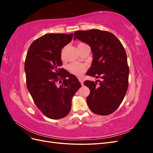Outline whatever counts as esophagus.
Segmentation results:
<instances>
[{"instance_id": "obj_1", "label": "esophagus", "mask_w": 153, "mask_h": 153, "mask_svg": "<svg viewBox=\"0 0 153 153\" xmlns=\"http://www.w3.org/2000/svg\"><path fill=\"white\" fill-rule=\"evenodd\" d=\"M79 81L80 82V84H82V85H84V80H83L82 79H81V78H80V79H79Z\"/></svg>"}]
</instances>
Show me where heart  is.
Returning <instances> with one entry per match:
<instances>
[{
  "label": "heart",
  "instance_id": "obj_1",
  "mask_svg": "<svg viewBox=\"0 0 153 153\" xmlns=\"http://www.w3.org/2000/svg\"><path fill=\"white\" fill-rule=\"evenodd\" d=\"M77 47L78 50H81L86 47H89L86 43L80 42L78 44ZM61 59L62 60L65 59V48H64L62 50L61 52ZM69 70L70 72L73 74L74 75H75L78 77H80L83 75H84V73L86 71L87 69V66L86 64H80L78 62H73L71 63L68 66Z\"/></svg>",
  "mask_w": 153,
  "mask_h": 153
}]
</instances>
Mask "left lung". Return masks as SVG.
<instances>
[{
	"instance_id": "obj_1",
	"label": "left lung",
	"mask_w": 153,
	"mask_h": 153,
	"mask_svg": "<svg viewBox=\"0 0 153 153\" xmlns=\"http://www.w3.org/2000/svg\"><path fill=\"white\" fill-rule=\"evenodd\" d=\"M89 45L93 60L87 75L99 78L96 82L85 80L89 88L87 103L92 112L108 115L116 110L128 88L129 66L126 53L116 36L105 30H77L74 39Z\"/></svg>"
}]
</instances>
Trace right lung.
<instances>
[{
  "label": "right lung",
  "instance_id": "obj_1",
  "mask_svg": "<svg viewBox=\"0 0 153 153\" xmlns=\"http://www.w3.org/2000/svg\"><path fill=\"white\" fill-rule=\"evenodd\" d=\"M73 34H47L34 41L25 61L26 84L36 106L45 116L62 119L69 113L71 100L81 84L61 68L62 48Z\"/></svg>",
  "mask_w": 153,
  "mask_h": 153
}]
</instances>
